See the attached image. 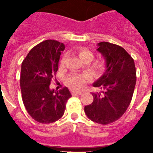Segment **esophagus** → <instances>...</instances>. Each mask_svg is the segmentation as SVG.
<instances>
[{"label":"esophagus","mask_w":153,"mask_h":153,"mask_svg":"<svg viewBox=\"0 0 153 153\" xmlns=\"http://www.w3.org/2000/svg\"><path fill=\"white\" fill-rule=\"evenodd\" d=\"M72 95H81L82 92H81V91H72Z\"/></svg>","instance_id":"1"}]
</instances>
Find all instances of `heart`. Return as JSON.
Wrapping results in <instances>:
<instances>
[{
	"instance_id": "heart-1",
	"label": "heart",
	"mask_w": 153,
	"mask_h": 153,
	"mask_svg": "<svg viewBox=\"0 0 153 153\" xmlns=\"http://www.w3.org/2000/svg\"><path fill=\"white\" fill-rule=\"evenodd\" d=\"M78 54L81 59L83 61L86 59H90L92 60L94 58V53L90 51L89 49L86 48H81L78 51ZM67 59H68V54L65 53L62 56L61 59V65H64L66 62ZM97 67L99 68H102L103 67V64L102 62H98ZM90 77L88 75H71L68 78V81L69 85L75 88H81L87 82L90 81Z\"/></svg>"
}]
</instances>
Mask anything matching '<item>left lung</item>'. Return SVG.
<instances>
[{
    "instance_id": "left-lung-1",
    "label": "left lung",
    "mask_w": 153,
    "mask_h": 153,
    "mask_svg": "<svg viewBox=\"0 0 153 153\" xmlns=\"http://www.w3.org/2000/svg\"><path fill=\"white\" fill-rule=\"evenodd\" d=\"M97 45L106 69L93 86L104 91L92 93L94 101L85 106V112L93 122L108 125L119 119L131 103L136 85V68L132 57L122 47L105 41Z\"/></svg>"
}]
</instances>
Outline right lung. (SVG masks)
I'll list each match as a JSON object with an SVG mask.
<instances>
[{
	"label": "right lung",
	"instance_id": "obj_1",
	"mask_svg": "<svg viewBox=\"0 0 153 153\" xmlns=\"http://www.w3.org/2000/svg\"><path fill=\"white\" fill-rule=\"evenodd\" d=\"M62 43L46 40L34 47L21 67L20 88L24 105L36 122H55L63 115L67 100L72 97L66 87L59 91L50 89L58 70Z\"/></svg>",
	"mask_w": 153,
	"mask_h": 153
}]
</instances>
